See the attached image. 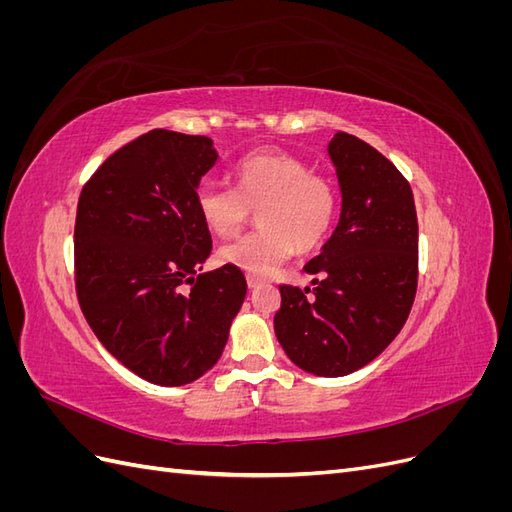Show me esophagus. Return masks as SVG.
<instances>
[{"label": "esophagus", "mask_w": 512, "mask_h": 512, "mask_svg": "<svg viewBox=\"0 0 512 512\" xmlns=\"http://www.w3.org/2000/svg\"><path fill=\"white\" fill-rule=\"evenodd\" d=\"M267 282L262 280V277H258V275H247V286L250 288H260V286H265Z\"/></svg>", "instance_id": "esophagus-1"}]
</instances>
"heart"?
<instances>
[{"label": "heart", "mask_w": 512, "mask_h": 512, "mask_svg": "<svg viewBox=\"0 0 512 512\" xmlns=\"http://www.w3.org/2000/svg\"><path fill=\"white\" fill-rule=\"evenodd\" d=\"M235 190L205 183L196 192L200 220L215 237L241 232L258 209L260 230L222 247V260L269 273L294 250L312 252L327 239L337 213L335 183L284 151H258L232 168Z\"/></svg>", "instance_id": "obj_1"}]
</instances>
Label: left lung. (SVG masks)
<instances>
[{
    "label": "left lung",
    "instance_id": "1",
    "mask_svg": "<svg viewBox=\"0 0 512 512\" xmlns=\"http://www.w3.org/2000/svg\"><path fill=\"white\" fill-rule=\"evenodd\" d=\"M342 215L305 265L314 290L280 284L275 335L309 374L337 378L371 363L404 327L418 284V222L408 179L348 132L329 143Z\"/></svg>",
    "mask_w": 512,
    "mask_h": 512
}]
</instances>
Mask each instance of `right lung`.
<instances>
[{
	"instance_id": "obj_1",
	"label": "right lung",
	"mask_w": 512,
	"mask_h": 512,
	"mask_svg": "<svg viewBox=\"0 0 512 512\" xmlns=\"http://www.w3.org/2000/svg\"><path fill=\"white\" fill-rule=\"evenodd\" d=\"M211 138L151 130L87 179L74 222V286L91 331L119 363L160 386L194 382L222 356L247 292L239 267L209 273L198 181Z\"/></svg>"
}]
</instances>
